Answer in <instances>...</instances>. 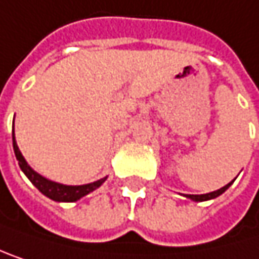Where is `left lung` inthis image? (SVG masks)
<instances>
[{"label": "left lung", "instance_id": "1", "mask_svg": "<svg viewBox=\"0 0 259 259\" xmlns=\"http://www.w3.org/2000/svg\"><path fill=\"white\" fill-rule=\"evenodd\" d=\"M231 184H232V183H229V184H226L225 187H222V189H219V190H215V192H211V193H206V194H187V197L193 199V200H196V202H202V200L214 199V197L220 196V194H222V193H225V192L228 190V187H229Z\"/></svg>", "mask_w": 259, "mask_h": 259}]
</instances>
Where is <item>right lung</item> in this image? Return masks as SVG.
<instances>
[{"mask_svg":"<svg viewBox=\"0 0 259 259\" xmlns=\"http://www.w3.org/2000/svg\"><path fill=\"white\" fill-rule=\"evenodd\" d=\"M13 151H15V155H16V160L19 163V167L22 169V172L27 175V178L36 186V189L44 193L45 196H48L50 199L53 200H57V202H75L78 199H81L82 196L89 194L90 192L96 190L105 180H99V181H95L92 184H85V186H63V184H59V183H54V181H50L44 177H40L37 172H34L25 161V158L22 157L18 145H16V140H15V131H13Z\"/></svg>","mask_w":259,"mask_h":259,"instance_id":"1","label":"right lung"}]
</instances>
